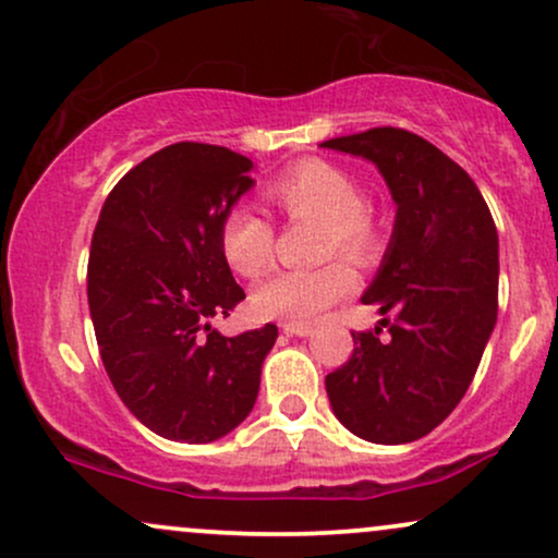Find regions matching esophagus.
I'll list each match as a JSON object with an SVG mask.
<instances>
[{
	"instance_id": "esophagus-1",
	"label": "esophagus",
	"mask_w": 558,
	"mask_h": 558,
	"mask_svg": "<svg viewBox=\"0 0 558 558\" xmlns=\"http://www.w3.org/2000/svg\"><path fill=\"white\" fill-rule=\"evenodd\" d=\"M280 330H283L286 336H299V338H304V336H310V332H312V325H304V323H283V325H280Z\"/></svg>"
}]
</instances>
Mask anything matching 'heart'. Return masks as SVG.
<instances>
[{
  "label": "heart",
  "mask_w": 558,
  "mask_h": 558,
  "mask_svg": "<svg viewBox=\"0 0 558 558\" xmlns=\"http://www.w3.org/2000/svg\"><path fill=\"white\" fill-rule=\"evenodd\" d=\"M267 196L291 220L323 226L319 257H341L367 265L377 254V230L373 215L362 204V191L349 172L325 159L293 165L267 185ZM222 254L243 278H257L272 265L275 230L259 213L235 207L222 220ZM356 278L343 262H328L315 270H283L262 280L252 304L259 317L310 323L330 304L354 291Z\"/></svg>",
  "instance_id": "heart-1"
}]
</instances>
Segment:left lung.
<instances>
[{
  "instance_id": "8db88e82",
  "label": "left lung",
  "mask_w": 558,
  "mask_h": 558,
  "mask_svg": "<svg viewBox=\"0 0 558 558\" xmlns=\"http://www.w3.org/2000/svg\"><path fill=\"white\" fill-rule=\"evenodd\" d=\"M319 146L373 162L396 204L362 296L383 319L375 332H351L354 354L325 377L332 414L369 444H412L457 409L496 328V222L475 181L414 133L373 128Z\"/></svg>"
}]
</instances>
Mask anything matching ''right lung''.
<instances>
[{
  "label": "right lung",
  "mask_w": 558,
  "mask_h": 558,
  "mask_svg": "<svg viewBox=\"0 0 558 558\" xmlns=\"http://www.w3.org/2000/svg\"><path fill=\"white\" fill-rule=\"evenodd\" d=\"M252 159L226 146H165L120 178L88 257L101 362L141 425L213 444L254 409L278 328L226 338L213 317L246 299L222 254V220L254 189Z\"/></svg>",
  "instance_id": "obj_1"
}]
</instances>
